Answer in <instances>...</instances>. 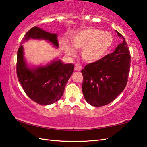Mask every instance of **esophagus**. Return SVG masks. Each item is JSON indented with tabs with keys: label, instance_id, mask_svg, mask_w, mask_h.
I'll list each match as a JSON object with an SVG mask.
<instances>
[{
	"label": "esophagus",
	"instance_id": "obj_1",
	"mask_svg": "<svg viewBox=\"0 0 147 147\" xmlns=\"http://www.w3.org/2000/svg\"><path fill=\"white\" fill-rule=\"evenodd\" d=\"M82 69V66L80 65L79 64H76L74 66V70L77 71H80Z\"/></svg>",
	"mask_w": 147,
	"mask_h": 147
}]
</instances>
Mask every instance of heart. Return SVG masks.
<instances>
[{"label":"heart","mask_w":147,"mask_h":147,"mask_svg":"<svg viewBox=\"0 0 147 147\" xmlns=\"http://www.w3.org/2000/svg\"><path fill=\"white\" fill-rule=\"evenodd\" d=\"M73 45L82 49V56L85 60L93 62L101 59L111 48L113 38L111 33L103 32L100 29L90 28L78 32L73 37ZM69 54H73L74 50L71 47H67Z\"/></svg>","instance_id":"b5f03b06"}]
</instances>
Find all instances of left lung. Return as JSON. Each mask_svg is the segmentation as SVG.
Listing matches in <instances>:
<instances>
[{
    "label": "left lung",
    "instance_id": "8db88e82",
    "mask_svg": "<svg viewBox=\"0 0 147 147\" xmlns=\"http://www.w3.org/2000/svg\"><path fill=\"white\" fill-rule=\"evenodd\" d=\"M123 43L115 51L82 70V89L85 100L99 107L111 102L125 88L130 68V53L124 37L117 30Z\"/></svg>",
    "mask_w": 147,
    "mask_h": 147
}]
</instances>
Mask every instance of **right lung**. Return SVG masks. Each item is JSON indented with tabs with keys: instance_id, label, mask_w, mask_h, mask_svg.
I'll use <instances>...</instances> for the list:
<instances>
[{
	"instance_id": "1",
	"label": "right lung",
	"mask_w": 147,
	"mask_h": 147,
	"mask_svg": "<svg viewBox=\"0 0 147 147\" xmlns=\"http://www.w3.org/2000/svg\"><path fill=\"white\" fill-rule=\"evenodd\" d=\"M58 34L50 33L34 26L24 35L17 56V75L24 92L30 98L41 105L56 102L63 95L68 80L74 71V65L64 64L54 59L51 63L30 67L24 56V42L29 39L45 40L58 48Z\"/></svg>"
}]
</instances>
